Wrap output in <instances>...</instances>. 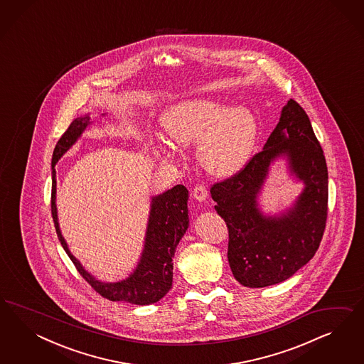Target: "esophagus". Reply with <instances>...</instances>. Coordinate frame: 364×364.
<instances>
[{
	"label": "esophagus",
	"mask_w": 364,
	"mask_h": 364,
	"mask_svg": "<svg viewBox=\"0 0 364 364\" xmlns=\"http://www.w3.org/2000/svg\"><path fill=\"white\" fill-rule=\"evenodd\" d=\"M192 196L196 198V200H198V201H203V200H205L207 196H208V191H207V188L204 187V186L198 184V186L193 188Z\"/></svg>",
	"instance_id": "obj_1"
}]
</instances>
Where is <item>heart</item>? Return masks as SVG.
Returning <instances> with one entry per match:
<instances>
[{"mask_svg":"<svg viewBox=\"0 0 364 364\" xmlns=\"http://www.w3.org/2000/svg\"><path fill=\"white\" fill-rule=\"evenodd\" d=\"M161 124L171 143L181 146L198 143V161L215 176H231L240 171L257 139L252 112L242 105L228 108L220 100L183 101L166 112Z\"/></svg>","mask_w":364,"mask_h":364,"instance_id":"obj_1","label":"heart"}]
</instances>
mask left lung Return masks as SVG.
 <instances>
[{"label": "left lung", "mask_w": 364, "mask_h": 364, "mask_svg": "<svg viewBox=\"0 0 364 364\" xmlns=\"http://www.w3.org/2000/svg\"><path fill=\"white\" fill-rule=\"evenodd\" d=\"M280 155L287 156L291 173L305 183V189L292 209L279 217H264L255 200L269 166ZM210 195L228 227V262L240 284L274 286L309 263L326 228L328 171L309 116L295 100L282 110L263 151L233 176L215 183Z\"/></svg>", "instance_id": "left-lung-1"}]
</instances>
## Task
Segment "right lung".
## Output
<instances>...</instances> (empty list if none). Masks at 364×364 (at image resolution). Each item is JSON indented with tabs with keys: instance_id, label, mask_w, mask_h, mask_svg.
Instances as JSON below:
<instances>
[{
	"instance_id": "1",
	"label": "right lung",
	"mask_w": 364,
	"mask_h": 364,
	"mask_svg": "<svg viewBox=\"0 0 364 364\" xmlns=\"http://www.w3.org/2000/svg\"><path fill=\"white\" fill-rule=\"evenodd\" d=\"M90 124V117L84 116L73 120L61 139L57 141L52 157V218L55 221L58 240L72 263L77 268L90 287L102 298L112 301H127L136 306H146L164 298L172 288L173 256L177 244L189 225L188 219V191L181 184L152 198L149 220L145 233L144 251L133 274L117 283H102L84 269L77 259L70 254L63 237L55 208V163L77 141L81 133Z\"/></svg>"
}]
</instances>
